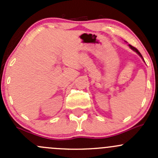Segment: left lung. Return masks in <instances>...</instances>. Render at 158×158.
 <instances>
[{
    "mask_svg": "<svg viewBox=\"0 0 158 158\" xmlns=\"http://www.w3.org/2000/svg\"><path fill=\"white\" fill-rule=\"evenodd\" d=\"M129 47H131V49H133V50H134V51H135V52H137V53H138V55H139V56H141V57H142V56H141V52H139V51H138V49H137L136 48H135V47H132V46H131V45H129ZM142 58H143V57H142Z\"/></svg>",
    "mask_w": 158,
    "mask_h": 158,
    "instance_id": "8db88e82",
    "label": "left lung"
}]
</instances>
